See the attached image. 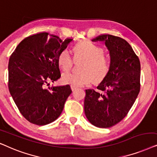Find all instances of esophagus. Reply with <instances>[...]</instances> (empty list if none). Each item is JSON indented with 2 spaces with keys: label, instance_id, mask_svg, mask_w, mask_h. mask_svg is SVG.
<instances>
[{
  "label": "esophagus",
  "instance_id": "esophagus-1",
  "mask_svg": "<svg viewBox=\"0 0 157 157\" xmlns=\"http://www.w3.org/2000/svg\"><path fill=\"white\" fill-rule=\"evenodd\" d=\"M77 88V87H75V86H72H72H71V89H72V91L75 90H76Z\"/></svg>",
  "mask_w": 157,
  "mask_h": 157
}]
</instances>
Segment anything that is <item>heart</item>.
Returning <instances> with one entry per match:
<instances>
[{
	"label": "heart",
	"mask_w": 157,
	"mask_h": 157,
	"mask_svg": "<svg viewBox=\"0 0 157 157\" xmlns=\"http://www.w3.org/2000/svg\"><path fill=\"white\" fill-rule=\"evenodd\" d=\"M72 52L76 59H83L81 72H65L62 80L65 84L79 87L96 83L105 80L111 70L112 62L109 56L104 54L101 46L90 40H85L73 46ZM58 65L62 70L67 72L72 68L73 59L68 49H62L58 54Z\"/></svg>",
	"instance_id": "obj_1"
}]
</instances>
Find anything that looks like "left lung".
Returning <instances> with one entry per match:
<instances>
[{"mask_svg": "<svg viewBox=\"0 0 157 157\" xmlns=\"http://www.w3.org/2000/svg\"><path fill=\"white\" fill-rule=\"evenodd\" d=\"M92 41H105L112 66L97 90H85V113L93 126L110 128L127 116L139 95L141 64L131 46L121 37L104 34Z\"/></svg>", "mask_w": 157, "mask_h": 157, "instance_id": "obj_1", "label": "left lung"}]
</instances>
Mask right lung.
<instances>
[{"label":"right lung","instance_id":"obj_1","mask_svg":"<svg viewBox=\"0 0 157 157\" xmlns=\"http://www.w3.org/2000/svg\"><path fill=\"white\" fill-rule=\"evenodd\" d=\"M72 40L36 33L24 39L10 55L8 89L21 113L33 124L43 126L57 119L72 93L69 85L49 87L61 77L58 54Z\"/></svg>","mask_w":157,"mask_h":157}]
</instances>
